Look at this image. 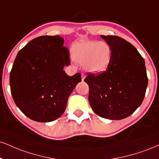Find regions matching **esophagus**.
Instances as JSON below:
<instances>
[{"instance_id":"1","label":"esophagus","mask_w":159,"mask_h":159,"mask_svg":"<svg viewBox=\"0 0 159 159\" xmlns=\"http://www.w3.org/2000/svg\"><path fill=\"white\" fill-rule=\"evenodd\" d=\"M84 78H85V75L84 73H81V80H82V81H84Z\"/></svg>"}]
</instances>
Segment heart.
Returning a JSON list of instances; mask_svg holds the SVG:
<instances>
[{"instance_id":"1","label":"heart","mask_w":159,"mask_h":159,"mask_svg":"<svg viewBox=\"0 0 159 159\" xmlns=\"http://www.w3.org/2000/svg\"><path fill=\"white\" fill-rule=\"evenodd\" d=\"M112 49L105 41H81L72 48V56L76 63L83 64L87 71L99 73L106 70L112 59Z\"/></svg>"}]
</instances>
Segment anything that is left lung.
Wrapping results in <instances>:
<instances>
[{
	"label": "left lung",
	"mask_w": 159,
	"mask_h": 159,
	"mask_svg": "<svg viewBox=\"0 0 159 159\" xmlns=\"http://www.w3.org/2000/svg\"><path fill=\"white\" fill-rule=\"evenodd\" d=\"M112 49L106 71L89 73V102L95 113L110 120L133 114L144 100L148 84L144 58L134 46L116 35H101Z\"/></svg>",
	"instance_id": "8db88e82"
}]
</instances>
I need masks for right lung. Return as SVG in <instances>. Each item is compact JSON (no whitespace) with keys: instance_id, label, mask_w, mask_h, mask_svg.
<instances>
[{"instance_id":"1","label":"right lung","mask_w":159,"mask_h":159,"mask_svg":"<svg viewBox=\"0 0 159 159\" xmlns=\"http://www.w3.org/2000/svg\"><path fill=\"white\" fill-rule=\"evenodd\" d=\"M59 35H44L29 42L17 55L10 72L11 93L25 116L38 122L61 117L81 73L69 76V50Z\"/></svg>"}]
</instances>
